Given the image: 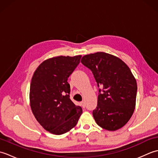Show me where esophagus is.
<instances>
[{"label": "esophagus", "mask_w": 158, "mask_h": 158, "mask_svg": "<svg viewBox=\"0 0 158 158\" xmlns=\"http://www.w3.org/2000/svg\"><path fill=\"white\" fill-rule=\"evenodd\" d=\"M80 105H81L82 108H85V102H83V101L81 102V103H80Z\"/></svg>", "instance_id": "obj_1"}]
</instances>
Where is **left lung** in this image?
Masks as SVG:
<instances>
[{
	"instance_id": "left-lung-1",
	"label": "left lung",
	"mask_w": 158,
	"mask_h": 158,
	"mask_svg": "<svg viewBox=\"0 0 158 158\" xmlns=\"http://www.w3.org/2000/svg\"><path fill=\"white\" fill-rule=\"evenodd\" d=\"M92 70L99 89L93 117L99 126L115 131L124 126L135 109L137 84L126 64L105 52L85 55L81 60Z\"/></svg>"
}]
</instances>
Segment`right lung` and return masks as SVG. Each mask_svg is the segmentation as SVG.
Masks as SVG:
<instances>
[{"label":"right lung","mask_w":158,"mask_h":158,"mask_svg":"<svg viewBox=\"0 0 158 158\" xmlns=\"http://www.w3.org/2000/svg\"><path fill=\"white\" fill-rule=\"evenodd\" d=\"M81 55L56 56L43 61L36 69L30 88L32 112L41 126L60 135L75 127L82 114L81 106L70 99L69 76L79 64Z\"/></svg>","instance_id":"right-lung-1"}]
</instances>
